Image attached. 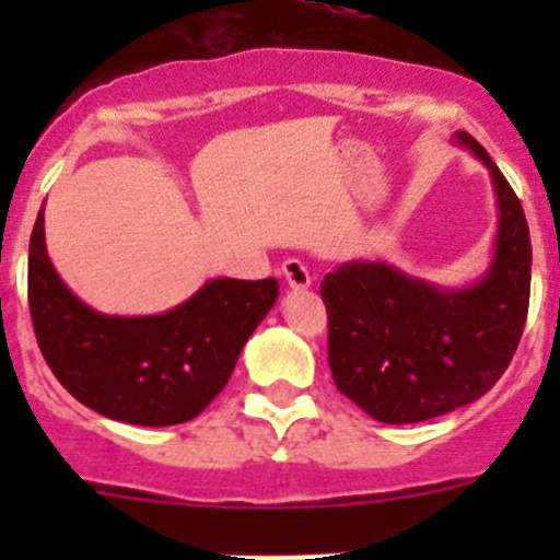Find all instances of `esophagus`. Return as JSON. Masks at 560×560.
I'll return each mask as SVG.
<instances>
[{
    "instance_id": "1",
    "label": "esophagus",
    "mask_w": 560,
    "mask_h": 560,
    "mask_svg": "<svg viewBox=\"0 0 560 560\" xmlns=\"http://www.w3.org/2000/svg\"><path fill=\"white\" fill-rule=\"evenodd\" d=\"M281 273H284L287 284H290L292 290H308V287H312V273H308V268L301 259H287V262L281 265Z\"/></svg>"
}]
</instances>
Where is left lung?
Here are the masks:
<instances>
[{"label": "left lung", "mask_w": 560, "mask_h": 560, "mask_svg": "<svg viewBox=\"0 0 560 560\" xmlns=\"http://www.w3.org/2000/svg\"><path fill=\"white\" fill-rule=\"evenodd\" d=\"M453 143L488 167L499 228L488 270L442 287L382 259H352L322 281L336 387L374 420L404 425L482 398L521 343L530 295V235L517 195L466 132Z\"/></svg>", "instance_id": "left-lung-1"}]
</instances>
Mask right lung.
<instances>
[{
  "mask_svg": "<svg viewBox=\"0 0 560 560\" xmlns=\"http://www.w3.org/2000/svg\"><path fill=\"white\" fill-rule=\"evenodd\" d=\"M276 298V279H211L162 314H103L56 273L43 208L32 230L30 312L39 352L72 398L129 425L165 428L200 415Z\"/></svg>",
  "mask_w": 560,
  "mask_h": 560,
  "instance_id": "add662e5",
  "label": "right lung"
}]
</instances>
